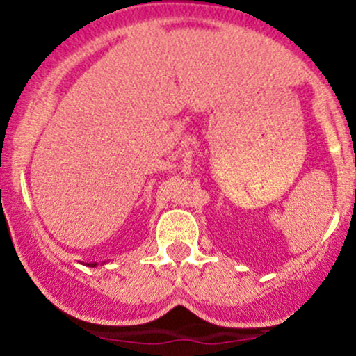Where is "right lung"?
<instances>
[{
	"label": "right lung",
	"instance_id": "right-lung-1",
	"mask_svg": "<svg viewBox=\"0 0 356 356\" xmlns=\"http://www.w3.org/2000/svg\"><path fill=\"white\" fill-rule=\"evenodd\" d=\"M88 266H91V268H93V266H97V263H88Z\"/></svg>",
	"mask_w": 356,
	"mask_h": 356
}]
</instances>
